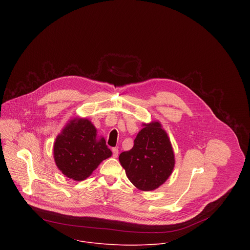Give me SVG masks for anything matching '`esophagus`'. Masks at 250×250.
<instances>
[{"label":"esophagus","instance_id":"34e87169","mask_svg":"<svg viewBox=\"0 0 250 250\" xmlns=\"http://www.w3.org/2000/svg\"><path fill=\"white\" fill-rule=\"evenodd\" d=\"M112 152H113L114 157H118V155H119V149L118 148H112Z\"/></svg>","mask_w":250,"mask_h":250}]
</instances>
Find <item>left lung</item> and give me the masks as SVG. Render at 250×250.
<instances>
[{
	"mask_svg": "<svg viewBox=\"0 0 250 250\" xmlns=\"http://www.w3.org/2000/svg\"><path fill=\"white\" fill-rule=\"evenodd\" d=\"M129 181L139 190L152 191L171 175L175 159L171 142L158 122L145 125L130 150L120 154Z\"/></svg>",
	"mask_w": 250,
	"mask_h": 250,
	"instance_id": "left-lung-1",
	"label": "left lung"
}]
</instances>
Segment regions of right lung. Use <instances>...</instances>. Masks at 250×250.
I'll return each mask as SVG.
<instances>
[{"label": "right lung", "instance_id": "add662e5", "mask_svg": "<svg viewBox=\"0 0 250 250\" xmlns=\"http://www.w3.org/2000/svg\"><path fill=\"white\" fill-rule=\"evenodd\" d=\"M96 131L90 121L75 119L57 136L54 144L55 163L70 179H86L103 160L112 155L105 140H97Z\"/></svg>", "mask_w": 250, "mask_h": 250}]
</instances>
